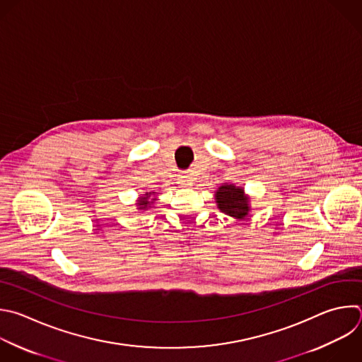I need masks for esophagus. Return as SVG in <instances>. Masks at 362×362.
Returning <instances> with one entry per match:
<instances>
[{
    "label": "esophagus",
    "instance_id": "1",
    "mask_svg": "<svg viewBox=\"0 0 362 362\" xmlns=\"http://www.w3.org/2000/svg\"><path fill=\"white\" fill-rule=\"evenodd\" d=\"M182 187H190L192 186V177L189 176V173H182L179 176V182H177Z\"/></svg>",
    "mask_w": 362,
    "mask_h": 362
}]
</instances>
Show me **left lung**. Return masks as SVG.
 <instances>
[{"instance_id":"left-lung-1","label":"left lung","mask_w":362,"mask_h":362,"mask_svg":"<svg viewBox=\"0 0 362 362\" xmlns=\"http://www.w3.org/2000/svg\"><path fill=\"white\" fill-rule=\"evenodd\" d=\"M214 200L221 213L235 220H245L252 210L250 196L246 194L242 186H235L234 183H223L216 190Z\"/></svg>"}]
</instances>
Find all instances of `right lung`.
<instances>
[{
    "mask_svg": "<svg viewBox=\"0 0 362 362\" xmlns=\"http://www.w3.org/2000/svg\"><path fill=\"white\" fill-rule=\"evenodd\" d=\"M155 194H158V193H156V192H146L145 194H142V196L136 200L138 210L145 211V210H148V209H152V207L155 206V202L158 200Z\"/></svg>",
    "mask_w": 362,
    "mask_h": 362,
    "instance_id": "right-lung-1",
    "label": "right lung"
}]
</instances>
